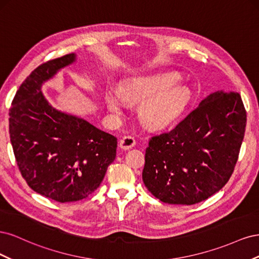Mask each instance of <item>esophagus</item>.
Returning <instances> with one entry per match:
<instances>
[{"label": "esophagus", "instance_id": "1", "mask_svg": "<svg viewBox=\"0 0 259 259\" xmlns=\"http://www.w3.org/2000/svg\"><path fill=\"white\" fill-rule=\"evenodd\" d=\"M136 145V140L135 138L127 135V136H124L121 140H120V148L124 149V150H127V149H131Z\"/></svg>", "mask_w": 259, "mask_h": 259}]
</instances>
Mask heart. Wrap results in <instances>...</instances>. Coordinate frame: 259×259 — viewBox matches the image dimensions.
Segmentation results:
<instances>
[{
  "label": "heart",
  "mask_w": 259,
  "mask_h": 259,
  "mask_svg": "<svg viewBox=\"0 0 259 259\" xmlns=\"http://www.w3.org/2000/svg\"><path fill=\"white\" fill-rule=\"evenodd\" d=\"M174 74H156L134 77L120 85V94L107 92L105 101L109 110L120 114L126 107V101L142 103L139 117L153 128L167 126L184 112L190 99V94L184 86L175 85Z\"/></svg>",
  "instance_id": "b5f03b06"
}]
</instances>
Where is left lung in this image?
Instances as JSON below:
<instances>
[{
  "instance_id": "obj_1",
  "label": "left lung",
  "mask_w": 259,
  "mask_h": 259,
  "mask_svg": "<svg viewBox=\"0 0 259 259\" xmlns=\"http://www.w3.org/2000/svg\"><path fill=\"white\" fill-rule=\"evenodd\" d=\"M246 126L238 92H216L176 126L149 138L143 180L156 199L192 205L228 183Z\"/></svg>"
}]
</instances>
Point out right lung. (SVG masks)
<instances>
[{"mask_svg": "<svg viewBox=\"0 0 259 259\" xmlns=\"http://www.w3.org/2000/svg\"><path fill=\"white\" fill-rule=\"evenodd\" d=\"M74 54L34 69L10 108V137L21 176L33 191L56 202L88 198L116 155L117 139L79 117L55 110L41 85L71 64Z\"/></svg>", "mask_w": 259, "mask_h": 259, "instance_id": "right-lung-1", "label": "right lung"}]
</instances>
